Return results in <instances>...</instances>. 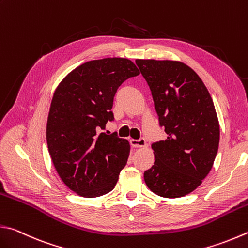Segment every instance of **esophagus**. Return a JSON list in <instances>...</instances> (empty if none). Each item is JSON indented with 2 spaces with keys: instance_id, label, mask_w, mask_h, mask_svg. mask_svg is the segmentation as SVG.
I'll use <instances>...</instances> for the list:
<instances>
[{
  "instance_id": "34e87169",
  "label": "esophagus",
  "mask_w": 248,
  "mask_h": 248,
  "mask_svg": "<svg viewBox=\"0 0 248 248\" xmlns=\"http://www.w3.org/2000/svg\"><path fill=\"white\" fill-rule=\"evenodd\" d=\"M130 144L135 148H141V147H146V140L144 138H140V139H130Z\"/></svg>"
}]
</instances>
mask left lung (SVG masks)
Returning <instances> with one entry per match:
<instances>
[{
    "mask_svg": "<svg viewBox=\"0 0 248 248\" xmlns=\"http://www.w3.org/2000/svg\"><path fill=\"white\" fill-rule=\"evenodd\" d=\"M136 64L167 134L152 144L154 165L144 171V181L160 197H185L202 184L218 151L220 129L211 94L184 62L136 59Z\"/></svg>",
    "mask_w": 248,
    "mask_h": 248,
    "instance_id": "1",
    "label": "left lung"
}]
</instances>
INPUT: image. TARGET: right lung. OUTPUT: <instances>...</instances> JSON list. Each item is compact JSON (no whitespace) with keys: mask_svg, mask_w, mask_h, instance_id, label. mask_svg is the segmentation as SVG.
<instances>
[{"mask_svg":"<svg viewBox=\"0 0 248 248\" xmlns=\"http://www.w3.org/2000/svg\"><path fill=\"white\" fill-rule=\"evenodd\" d=\"M139 73L127 58L91 60L56 88L46 125L48 152L63 184L83 198L109 193L126 165L129 142L98 129L113 120L111 109L121 84Z\"/></svg>","mask_w":248,"mask_h":248,"instance_id":"1","label":"right lung"}]
</instances>
